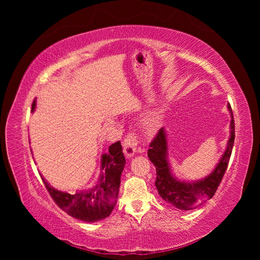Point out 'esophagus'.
<instances>
[{
  "mask_svg": "<svg viewBox=\"0 0 260 260\" xmlns=\"http://www.w3.org/2000/svg\"><path fill=\"white\" fill-rule=\"evenodd\" d=\"M138 138L135 133H128V136L123 140V153L124 155L131 158L137 153Z\"/></svg>",
  "mask_w": 260,
  "mask_h": 260,
  "instance_id": "1",
  "label": "esophagus"
}]
</instances>
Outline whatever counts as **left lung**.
I'll list each match as a JSON object with an SVG mask.
<instances>
[{
  "instance_id": "obj_1",
  "label": "left lung",
  "mask_w": 260,
  "mask_h": 260,
  "mask_svg": "<svg viewBox=\"0 0 260 260\" xmlns=\"http://www.w3.org/2000/svg\"><path fill=\"white\" fill-rule=\"evenodd\" d=\"M228 111L231 115V122L230 137L225 151L220 157L214 170L203 179L195 181L179 180L172 174L171 165L168 159V140L165 128H161L152 141L147 156L156 168L155 185L160 198L170 205L181 210H191L205 204L215 195L229 164L235 138L234 120L230 104H228Z\"/></svg>"
}]
</instances>
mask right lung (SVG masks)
I'll return each mask as SVG.
<instances>
[{
    "mask_svg": "<svg viewBox=\"0 0 260 260\" xmlns=\"http://www.w3.org/2000/svg\"><path fill=\"white\" fill-rule=\"evenodd\" d=\"M35 109L36 101L32 103L31 112H35ZM124 165L122 147L118 141L109 146L107 154L102 155L100 179L90 190L70 194L56 190L48 183L42 175L41 178L52 199L60 209L83 222H96L111 215L116 205Z\"/></svg>",
    "mask_w": 260,
    "mask_h": 260,
    "instance_id": "right-lung-1",
    "label": "right lung"
}]
</instances>
